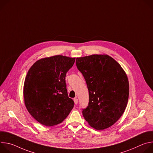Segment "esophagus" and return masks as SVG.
Returning a JSON list of instances; mask_svg holds the SVG:
<instances>
[{
  "label": "esophagus",
  "instance_id": "34e87169",
  "mask_svg": "<svg viewBox=\"0 0 153 153\" xmlns=\"http://www.w3.org/2000/svg\"><path fill=\"white\" fill-rule=\"evenodd\" d=\"M74 103H75L76 105H77V103H78V99H77V98H74Z\"/></svg>",
  "mask_w": 153,
  "mask_h": 153
}]
</instances>
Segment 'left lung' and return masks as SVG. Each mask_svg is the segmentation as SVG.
I'll use <instances>...</instances> for the list:
<instances>
[{
    "label": "left lung",
    "mask_w": 153,
    "mask_h": 153,
    "mask_svg": "<svg viewBox=\"0 0 153 153\" xmlns=\"http://www.w3.org/2000/svg\"><path fill=\"white\" fill-rule=\"evenodd\" d=\"M89 92V103L82 114L93 128L103 130L122 116L129 97V82L120 64L108 55L76 58Z\"/></svg>",
    "instance_id": "8db88e82"
}]
</instances>
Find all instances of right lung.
<instances>
[{
    "mask_svg": "<svg viewBox=\"0 0 153 153\" xmlns=\"http://www.w3.org/2000/svg\"><path fill=\"white\" fill-rule=\"evenodd\" d=\"M75 59L61 55L43 58L28 70L24 86L25 104L40 123L48 126L60 123L73 108L65 77Z\"/></svg>",
    "mask_w": 153,
    "mask_h": 153,
    "instance_id": "1",
    "label": "right lung"
}]
</instances>
